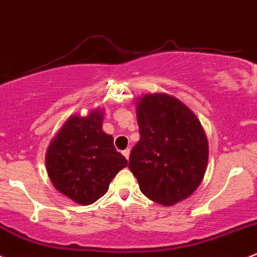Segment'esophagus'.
<instances>
[{
    "mask_svg": "<svg viewBox=\"0 0 257 257\" xmlns=\"http://www.w3.org/2000/svg\"><path fill=\"white\" fill-rule=\"evenodd\" d=\"M122 154L126 160H129V155H131V150H129V149H125V150L122 151Z\"/></svg>",
    "mask_w": 257,
    "mask_h": 257,
    "instance_id": "esophagus-1",
    "label": "esophagus"
}]
</instances>
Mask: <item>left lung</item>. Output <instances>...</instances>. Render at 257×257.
I'll use <instances>...</instances> for the list:
<instances>
[{
  "mask_svg": "<svg viewBox=\"0 0 257 257\" xmlns=\"http://www.w3.org/2000/svg\"><path fill=\"white\" fill-rule=\"evenodd\" d=\"M140 140L129 170L142 193L163 206L183 201L199 188L208 161V142L197 117L178 98L146 94L137 102Z\"/></svg>",
  "mask_w": 257,
  "mask_h": 257,
  "instance_id": "left-lung-1",
  "label": "left lung"
}]
</instances>
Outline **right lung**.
Here are the masks:
<instances>
[{
	"mask_svg": "<svg viewBox=\"0 0 257 257\" xmlns=\"http://www.w3.org/2000/svg\"><path fill=\"white\" fill-rule=\"evenodd\" d=\"M102 120L100 108L85 117L70 115L52 138L45 156L53 187L83 206L105 195L115 174L128 166L115 150L113 137L102 131Z\"/></svg>",
	"mask_w": 257,
	"mask_h": 257,
	"instance_id": "right-lung-1",
	"label": "right lung"
}]
</instances>
